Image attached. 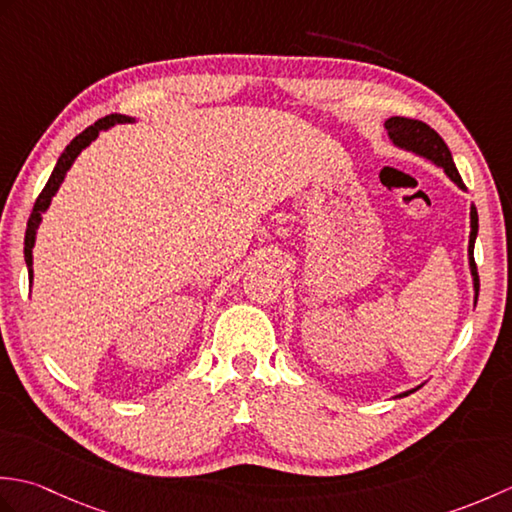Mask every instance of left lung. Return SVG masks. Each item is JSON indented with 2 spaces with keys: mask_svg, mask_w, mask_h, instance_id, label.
Listing matches in <instances>:
<instances>
[{
  "mask_svg": "<svg viewBox=\"0 0 512 512\" xmlns=\"http://www.w3.org/2000/svg\"><path fill=\"white\" fill-rule=\"evenodd\" d=\"M385 129L391 138V143L400 149L413 151L422 158L431 160L433 165H438L440 169H444V173L458 184L460 189H466L464 182L460 178L458 169H455V162L451 151L447 147V143L440 138V134L436 129H431L427 123L422 121H413V118H405V116H391L385 121ZM475 237H477V209L475 204L471 206V235H469V266H471V277H473V290H475V303H477V295H480V277H477V266H475V257H473V248H475ZM418 389V387H416ZM405 391L402 396H409L411 391Z\"/></svg>",
  "mask_w": 512,
  "mask_h": 512,
  "instance_id": "obj_1",
  "label": "left lung"
}]
</instances>
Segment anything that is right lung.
Returning a JSON list of instances; mask_svg holds the SVG:
<instances>
[{"label": "right lung", "mask_w": 512, "mask_h": 512, "mask_svg": "<svg viewBox=\"0 0 512 512\" xmlns=\"http://www.w3.org/2000/svg\"><path fill=\"white\" fill-rule=\"evenodd\" d=\"M132 118L129 116H123V114H110L101 118V121H96L94 125H90L88 129H83V132L76 136L72 143L65 147L63 154L59 156L57 160V167H54L50 180L46 182V187H43V191L39 193V198L35 202V206H32V213L28 217V226H26V239H24V257H26V266H28V279L32 284V246H35V237H37V228L41 224V215L43 211H48V206L54 198V193L59 191L61 182L65 178V173H68V169L72 167V162L76 160V156L81 154V151L88 147L92 140H96V136H99L103 129H110L112 125L116 123H129Z\"/></svg>", "instance_id": "1"}]
</instances>
